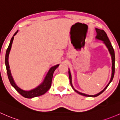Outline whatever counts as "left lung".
<instances>
[{"label": "left lung", "mask_w": 120, "mask_h": 120, "mask_svg": "<svg viewBox=\"0 0 120 120\" xmlns=\"http://www.w3.org/2000/svg\"><path fill=\"white\" fill-rule=\"evenodd\" d=\"M97 31V36H96V38L98 39V40H102L105 44L106 46H107V48H108L109 49V52H110L111 56H112V77H111V79L109 82V83H108V85L106 86L105 88L103 90L101 91L100 93H99L98 94H95V95H87V94H83V93H80V92L78 91L75 90V89L73 87L72 84V79H71V72L70 71H68V74H69V78H70V84L71 87H72V89H74V90L75 91V92H76L77 93H78L79 94H80V95H83V96H85V97H95L98 96L99 95H100L101 94L103 93L105 90L106 89V88L108 87V86L109 85L111 82L112 81L113 79V77H114V72H115V55H114V49H113V46H112V44H111V42L109 41V39L108 38V36H107L106 33H105V31H104L103 30H101V29H95Z\"/></svg>", "instance_id": "1"}]
</instances>
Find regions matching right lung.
I'll use <instances>...</instances> for the list:
<instances>
[{"mask_svg": "<svg viewBox=\"0 0 120 120\" xmlns=\"http://www.w3.org/2000/svg\"><path fill=\"white\" fill-rule=\"evenodd\" d=\"M17 32L15 33V34H14V36L17 34ZM14 36L11 38V41H10V43L8 45V47L7 48V50H6V57H5V64H6V70H7V76H8V79H9V81L10 83H11V85L14 87V89L21 94V95H22L23 97L26 98H34V97H38L40 95H42L43 94H45L49 89H50V87H51V84H52V78H53V75L54 71L57 68L59 67V64L58 65H55V66L52 67L50 69L48 73L46 75V77H45V79H44V82L41 84V85L39 86L38 87H37L36 89H33L32 90L29 91H24L22 89H21L20 88H19L16 85V84L15 83L13 79H12V77L11 76V72L10 70V67L9 64H8V55H9V53L11 49V45H12V41L14 40Z\"/></svg>", "mask_w": 120, "mask_h": 120, "instance_id": "1", "label": "right lung"}]
</instances>
